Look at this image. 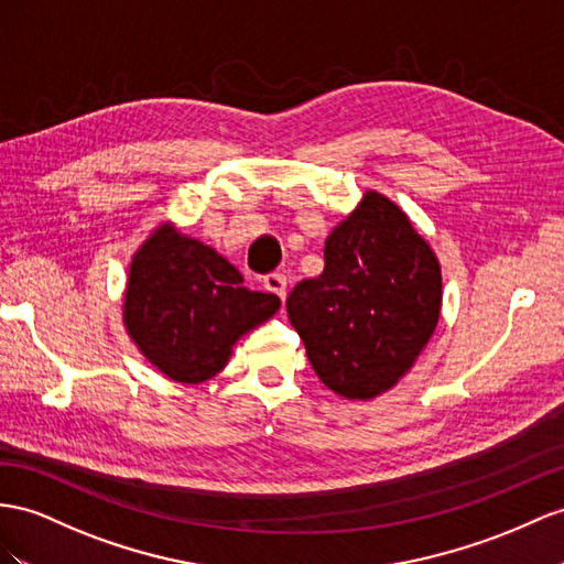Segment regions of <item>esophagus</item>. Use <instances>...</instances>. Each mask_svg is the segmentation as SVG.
I'll list each match as a JSON object with an SVG mask.
<instances>
[{"instance_id":"34e87169","label":"esophagus","mask_w":564,"mask_h":564,"mask_svg":"<svg viewBox=\"0 0 564 564\" xmlns=\"http://www.w3.org/2000/svg\"><path fill=\"white\" fill-rule=\"evenodd\" d=\"M264 288H267L269 293L281 297V302H285L288 281H285V276H281V273H271V276H267V279H264Z\"/></svg>"}]
</instances>
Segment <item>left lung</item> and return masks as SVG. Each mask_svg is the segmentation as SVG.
<instances>
[{"label":"left lung","instance_id":"1","mask_svg":"<svg viewBox=\"0 0 564 564\" xmlns=\"http://www.w3.org/2000/svg\"><path fill=\"white\" fill-rule=\"evenodd\" d=\"M436 252L391 197L367 191L324 242L322 276L288 295V319L322 383L373 400L416 365L441 319Z\"/></svg>","mask_w":564,"mask_h":564}]
</instances>
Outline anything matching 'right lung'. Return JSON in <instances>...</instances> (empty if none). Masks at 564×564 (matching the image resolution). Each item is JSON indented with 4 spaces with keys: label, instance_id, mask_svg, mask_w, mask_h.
Instances as JSON below:
<instances>
[{
    "label": "right lung",
    "instance_id": "1",
    "mask_svg": "<svg viewBox=\"0 0 564 564\" xmlns=\"http://www.w3.org/2000/svg\"><path fill=\"white\" fill-rule=\"evenodd\" d=\"M242 283L224 254L162 221L128 264L126 334L171 381L205 383L228 365L234 345L281 307L276 295Z\"/></svg>",
    "mask_w": 564,
    "mask_h": 564
}]
</instances>
